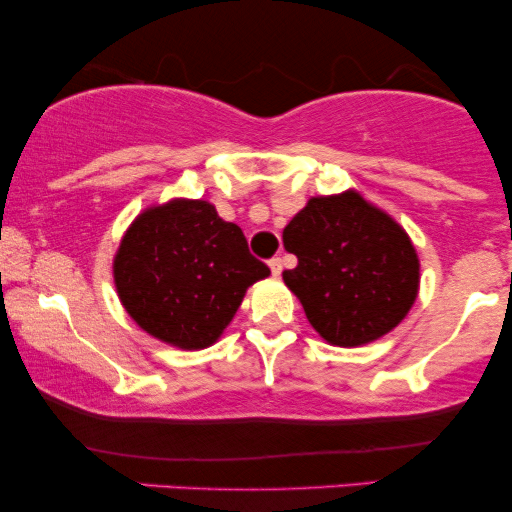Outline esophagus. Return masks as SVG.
<instances>
[{"label":"esophagus","mask_w":512,"mask_h":512,"mask_svg":"<svg viewBox=\"0 0 512 512\" xmlns=\"http://www.w3.org/2000/svg\"><path fill=\"white\" fill-rule=\"evenodd\" d=\"M268 265H270L272 275H275V277L282 275V270H284V263H282V258H272V261H270Z\"/></svg>","instance_id":"obj_1"}]
</instances>
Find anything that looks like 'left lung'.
Listing matches in <instances>:
<instances>
[{
    "label": "left lung",
    "mask_w": 512,
    "mask_h": 512,
    "mask_svg": "<svg viewBox=\"0 0 512 512\" xmlns=\"http://www.w3.org/2000/svg\"><path fill=\"white\" fill-rule=\"evenodd\" d=\"M298 256L284 284L314 331L335 347H361L401 324L419 293V256L394 216L359 191L314 195L284 228Z\"/></svg>",
    "instance_id": "obj_1"
}]
</instances>
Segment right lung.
<instances>
[{"mask_svg": "<svg viewBox=\"0 0 512 512\" xmlns=\"http://www.w3.org/2000/svg\"><path fill=\"white\" fill-rule=\"evenodd\" d=\"M270 268L240 226L207 200L172 198L135 216L114 256L116 293L130 319L165 345L205 349L221 338L251 284Z\"/></svg>", "mask_w": 512, "mask_h": 512, "instance_id": "right-lung-1", "label": "right lung"}]
</instances>
